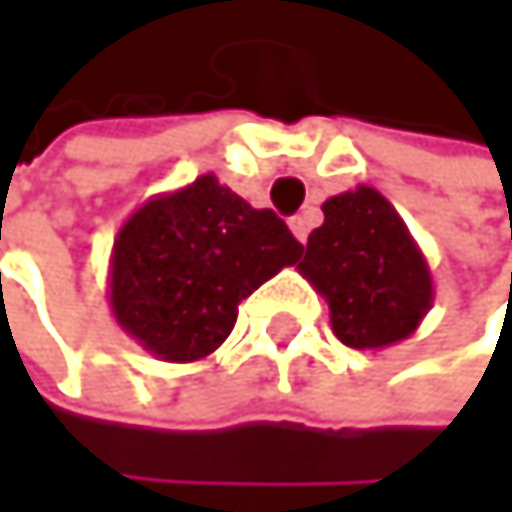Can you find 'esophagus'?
Here are the masks:
<instances>
[{
    "label": "esophagus",
    "instance_id": "34e87169",
    "mask_svg": "<svg viewBox=\"0 0 512 512\" xmlns=\"http://www.w3.org/2000/svg\"><path fill=\"white\" fill-rule=\"evenodd\" d=\"M288 230L294 233V239H298V242H307L310 224H307V218H304V214H294V218L288 221Z\"/></svg>",
    "mask_w": 512,
    "mask_h": 512
}]
</instances>
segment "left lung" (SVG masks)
I'll use <instances>...</instances> for the list:
<instances>
[{
    "instance_id": "left-lung-1",
    "label": "left lung",
    "mask_w": 512,
    "mask_h": 512,
    "mask_svg": "<svg viewBox=\"0 0 512 512\" xmlns=\"http://www.w3.org/2000/svg\"><path fill=\"white\" fill-rule=\"evenodd\" d=\"M301 276L322 294L331 331L353 350H384L418 331L433 307V276L399 211L359 184L322 205Z\"/></svg>"
}]
</instances>
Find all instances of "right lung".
I'll return each instance as SVG.
<instances>
[{
    "label": "right lung",
    "mask_w": 512,
    "mask_h": 512,
    "mask_svg": "<svg viewBox=\"0 0 512 512\" xmlns=\"http://www.w3.org/2000/svg\"><path fill=\"white\" fill-rule=\"evenodd\" d=\"M304 245L270 208L214 174L150 196L119 227L107 298L119 328L162 362H196L236 325L239 301L298 264Z\"/></svg>",
    "instance_id": "1"
}]
</instances>
